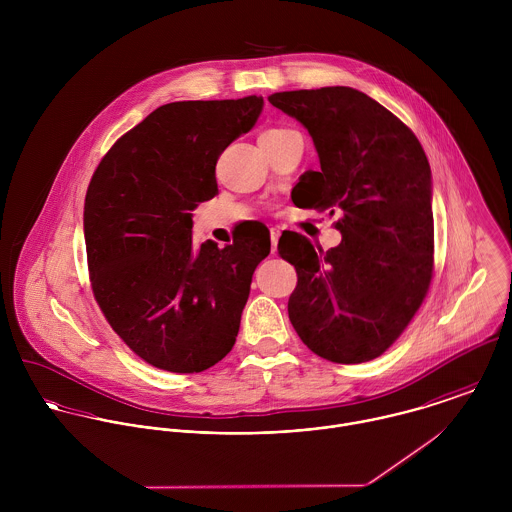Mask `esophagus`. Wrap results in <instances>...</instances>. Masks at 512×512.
<instances>
[{"instance_id": "34e87169", "label": "esophagus", "mask_w": 512, "mask_h": 512, "mask_svg": "<svg viewBox=\"0 0 512 512\" xmlns=\"http://www.w3.org/2000/svg\"><path fill=\"white\" fill-rule=\"evenodd\" d=\"M280 228H272L270 230V240H272V254H276V248H278V240H280Z\"/></svg>"}]
</instances>
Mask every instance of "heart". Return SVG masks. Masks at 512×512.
Here are the masks:
<instances>
[{
    "instance_id": "obj_1",
    "label": "heart",
    "mask_w": 512,
    "mask_h": 512,
    "mask_svg": "<svg viewBox=\"0 0 512 512\" xmlns=\"http://www.w3.org/2000/svg\"><path fill=\"white\" fill-rule=\"evenodd\" d=\"M284 132H288V130L286 128H270V130H264L260 138H274V136H280Z\"/></svg>"
}]
</instances>
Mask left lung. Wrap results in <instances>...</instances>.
<instances>
[{
	"label": "left lung",
	"instance_id": "1",
	"mask_svg": "<svg viewBox=\"0 0 512 512\" xmlns=\"http://www.w3.org/2000/svg\"><path fill=\"white\" fill-rule=\"evenodd\" d=\"M270 104L301 122L319 155L309 207L339 215V246L323 252L297 236L288 313L319 357L359 365L408 327L434 274L432 171L414 132L349 86L290 90Z\"/></svg>",
	"mask_w": 512,
	"mask_h": 512
}]
</instances>
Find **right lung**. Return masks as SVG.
Instances as JSON below:
<instances>
[{"label":"right lung","mask_w":512,"mask_h":512,"mask_svg":"<svg viewBox=\"0 0 512 512\" xmlns=\"http://www.w3.org/2000/svg\"><path fill=\"white\" fill-rule=\"evenodd\" d=\"M264 100H187L153 110L96 167L84 199L94 297L147 365L191 374L234 347L270 238L193 244L191 211L219 193L220 153L252 130Z\"/></svg>","instance_id":"right-lung-1"}]
</instances>
